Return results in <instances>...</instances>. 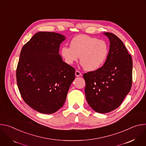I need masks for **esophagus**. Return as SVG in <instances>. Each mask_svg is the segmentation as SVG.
<instances>
[{"label": "esophagus", "mask_w": 146, "mask_h": 146, "mask_svg": "<svg viewBox=\"0 0 146 146\" xmlns=\"http://www.w3.org/2000/svg\"><path fill=\"white\" fill-rule=\"evenodd\" d=\"M75 75H76V77H79V76H80L81 75V72H79L78 70H76V72H75Z\"/></svg>", "instance_id": "obj_1"}]
</instances>
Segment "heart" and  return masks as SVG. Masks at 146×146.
Returning a JSON list of instances; mask_svg holds the SVG:
<instances>
[{"label":"heart","mask_w":146,"mask_h":146,"mask_svg":"<svg viewBox=\"0 0 146 146\" xmlns=\"http://www.w3.org/2000/svg\"><path fill=\"white\" fill-rule=\"evenodd\" d=\"M109 48L105 41L86 35H78L70 41V47L61 48L60 54L68 65H73L80 56L84 69L92 72L99 69L105 63Z\"/></svg>","instance_id":"1"}]
</instances>
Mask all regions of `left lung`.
Returning <instances> with one entry per match:
<instances>
[{
    "label": "left lung",
    "mask_w": 146,
    "mask_h": 146,
    "mask_svg": "<svg viewBox=\"0 0 146 146\" xmlns=\"http://www.w3.org/2000/svg\"><path fill=\"white\" fill-rule=\"evenodd\" d=\"M110 40L105 63L99 69L84 74L85 94L90 107L99 113L118 108L129 92L132 83V59L122 41L110 32L103 33Z\"/></svg>",
    "instance_id": "8db88e82"
}]
</instances>
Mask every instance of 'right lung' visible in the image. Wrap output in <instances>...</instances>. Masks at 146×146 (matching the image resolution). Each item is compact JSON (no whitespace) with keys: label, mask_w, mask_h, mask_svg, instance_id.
Segmentation results:
<instances>
[{"label":"right lung","mask_w":146,"mask_h":146,"mask_svg":"<svg viewBox=\"0 0 146 146\" xmlns=\"http://www.w3.org/2000/svg\"><path fill=\"white\" fill-rule=\"evenodd\" d=\"M65 38L57 33L39 32L21 51L17 86L24 102L39 113L52 114L63 106L75 78V69L59 54Z\"/></svg>","instance_id":"obj_1"}]
</instances>
